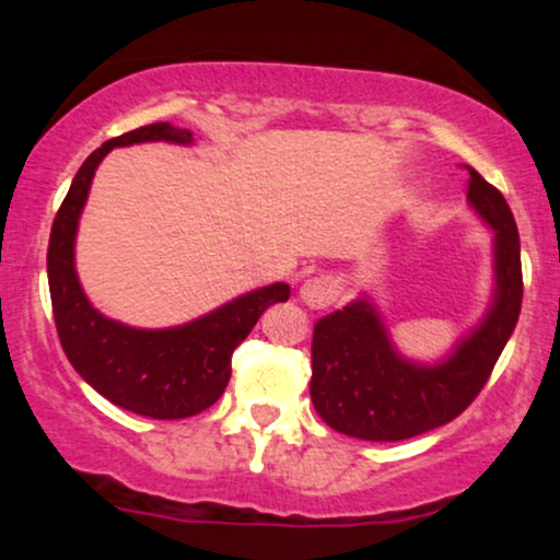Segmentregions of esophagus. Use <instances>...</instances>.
<instances>
[{
	"mask_svg": "<svg viewBox=\"0 0 560 560\" xmlns=\"http://www.w3.org/2000/svg\"><path fill=\"white\" fill-rule=\"evenodd\" d=\"M339 292H342V287L334 276H313L300 287V300L313 311H320V307H329L339 298Z\"/></svg>",
	"mask_w": 560,
	"mask_h": 560,
	"instance_id": "esophagus-1",
	"label": "esophagus"
}]
</instances>
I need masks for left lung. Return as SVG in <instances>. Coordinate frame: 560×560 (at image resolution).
Instances as JSON below:
<instances>
[{"instance_id":"8db88e82","label":"left lung","mask_w":560,"mask_h":560,"mask_svg":"<svg viewBox=\"0 0 560 560\" xmlns=\"http://www.w3.org/2000/svg\"><path fill=\"white\" fill-rule=\"evenodd\" d=\"M468 208L492 231V298L485 316L434 363L392 342L371 294L347 302L313 329L311 397L334 432L397 442L453 421L471 405L522 313V244L505 197L468 168Z\"/></svg>"}]
</instances>
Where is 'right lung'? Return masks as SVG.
Here are the masks:
<instances>
[{
    "label": "right lung",
    "mask_w": 560,
    "mask_h": 560,
    "mask_svg": "<svg viewBox=\"0 0 560 560\" xmlns=\"http://www.w3.org/2000/svg\"><path fill=\"white\" fill-rule=\"evenodd\" d=\"M168 141L195 144L189 128L150 124L115 137L83 160L60 210L47 249V276L57 334L68 361L102 397L150 419H186L210 408L226 389L231 355L268 307L289 300V284L253 289L226 305L168 329H139L107 318L92 305L75 271V234L94 173L115 147Z\"/></svg>",
    "instance_id": "1"
}]
</instances>
